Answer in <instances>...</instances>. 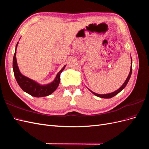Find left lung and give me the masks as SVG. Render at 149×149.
Returning <instances> with one entry per match:
<instances>
[{
    "label": "left lung",
    "mask_w": 149,
    "mask_h": 149,
    "mask_svg": "<svg viewBox=\"0 0 149 149\" xmlns=\"http://www.w3.org/2000/svg\"><path fill=\"white\" fill-rule=\"evenodd\" d=\"M132 58H131V66H130V72H129V76H127V79H126V80L125 81V82L124 83V84H123V85H122V86H121L119 89H118V90H116V91L111 93H109V94H97V93H94L93 91H92L91 90H90L89 89H89V91H91L93 94H94V95L97 96V97H101V98H111V97H114V96L116 95V94H118L119 93H120L123 89H124V88L126 86V85H127V83L129 82V79H130V76H131V74H132Z\"/></svg>",
    "instance_id": "1"
}]
</instances>
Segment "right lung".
Returning <instances> with one entry per match:
<instances>
[{
    "instance_id": "right-lung-1",
    "label": "right lung",
    "mask_w": 149,
    "mask_h": 149,
    "mask_svg": "<svg viewBox=\"0 0 149 149\" xmlns=\"http://www.w3.org/2000/svg\"><path fill=\"white\" fill-rule=\"evenodd\" d=\"M18 43H19V42H17L16 45L15 51L13 58V73H14L15 78L17 83L19 84L20 87L24 91L34 97H44L52 94L56 89L58 86H59L60 81V74L64 70L66 65L63 67V68L58 72V73L56 76L55 79L52 83L45 85L40 84L39 83L35 81L26 77V76L20 73L19 69V66L17 65L16 58V49Z\"/></svg>"
}]
</instances>
